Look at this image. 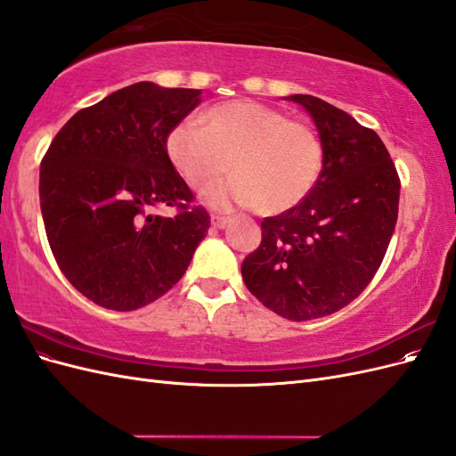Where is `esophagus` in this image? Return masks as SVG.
<instances>
[{
  "label": "esophagus",
  "mask_w": 456,
  "mask_h": 456,
  "mask_svg": "<svg viewBox=\"0 0 456 456\" xmlns=\"http://www.w3.org/2000/svg\"><path fill=\"white\" fill-rule=\"evenodd\" d=\"M228 223H230L228 216H220V215H213V216H211V224H213L215 228H224Z\"/></svg>",
  "instance_id": "esophagus-1"
}]
</instances>
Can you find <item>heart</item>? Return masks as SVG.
Here are the masks:
<instances>
[{
    "instance_id": "1",
    "label": "heart",
    "mask_w": 456,
    "mask_h": 456,
    "mask_svg": "<svg viewBox=\"0 0 456 456\" xmlns=\"http://www.w3.org/2000/svg\"><path fill=\"white\" fill-rule=\"evenodd\" d=\"M167 150L175 167L196 190L211 186L232 167L236 176L205 194L207 203L218 209H293L314 190L323 167V146L312 126L253 101L211 108L207 126L200 119L178 123Z\"/></svg>"
}]
</instances>
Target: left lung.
Instances as JSON below:
<instances>
[{"label":"left lung","instance_id":"obj_1","mask_svg":"<svg viewBox=\"0 0 456 456\" xmlns=\"http://www.w3.org/2000/svg\"><path fill=\"white\" fill-rule=\"evenodd\" d=\"M305 106L320 133L323 167L293 209L262 220L245 256L247 289L272 312L308 322L348 306L375 278L397 223L399 176L380 136L312 94Z\"/></svg>","mask_w":456,"mask_h":456}]
</instances>
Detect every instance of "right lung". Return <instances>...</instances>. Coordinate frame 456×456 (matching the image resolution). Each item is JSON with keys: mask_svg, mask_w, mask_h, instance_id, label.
Returning a JSON list of instances; mask_svg holds the SVG:
<instances>
[{"mask_svg": "<svg viewBox=\"0 0 456 456\" xmlns=\"http://www.w3.org/2000/svg\"><path fill=\"white\" fill-rule=\"evenodd\" d=\"M200 89L150 81L79 110L39 167V205L54 260L77 291L131 312L183 278L211 216L167 154L171 131L200 104ZM175 206V217L151 213Z\"/></svg>", "mask_w": 456, "mask_h": 456, "instance_id": "add662e5", "label": "right lung"}]
</instances>
